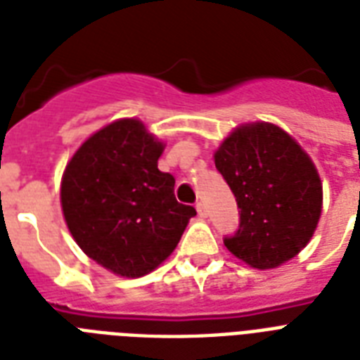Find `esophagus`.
Segmentation results:
<instances>
[{
  "instance_id": "esophagus-1",
  "label": "esophagus",
  "mask_w": 360,
  "mask_h": 360,
  "mask_svg": "<svg viewBox=\"0 0 360 360\" xmlns=\"http://www.w3.org/2000/svg\"><path fill=\"white\" fill-rule=\"evenodd\" d=\"M196 211L200 217H207V207H205V203L203 202H198L196 203Z\"/></svg>"
}]
</instances>
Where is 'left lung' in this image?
I'll list each match as a JSON object with an SVG mask.
<instances>
[{"label": "left lung", "mask_w": 360, "mask_h": 360, "mask_svg": "<svg viewBox=\"0 0 360 360\" xmlns=\"http://www.w3.org/2000/svg\"><path fill=\"white\" fill-rule=\"evenodd\" d=\"M214 166L236 196L239 228L226 248L256 269H273L307 246L321 214V181L290 134L269 123L233 130Z\"/></svg>", "instance_id": "1"}]
</instances>
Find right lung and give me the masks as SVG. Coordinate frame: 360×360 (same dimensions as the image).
<instances>
[{"label": "right lung", "mask_w": 360, "mask_h": 360, "mask_svg": "<svg viewBox=\"0 0 360 360\" xmlns=\"http://www.w3.org/2000/svg\"><path fill=\"white\" fill-rule=\"evenodd\" d=\"M162 149L140 121L121 120L95 132L63 174L70 233L87 256L121 276L158 267L196 214L175 200L174 175L158 169Z\"/></svg>", "instance_id": "add662e5"}]
</instances>
